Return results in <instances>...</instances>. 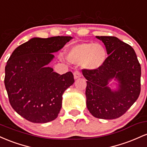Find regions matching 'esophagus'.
<instances>
[{
  "mask_svg": "<svg viewBox=\"0 0 147 147\" xmlns=\"http://www.w3.org/2000/svg\"><path fill=\"white\" fill-rule=\"evenodd\" d=\"M74 78H75V79H78V78L81 77V74H80V72L75 71L74 73Z\"/></svg>",
  "mask_w": 147,
  "mask_h": 147,
  "instance_id": "obj_1",
  "label": "esophagus"
}]
</instances>
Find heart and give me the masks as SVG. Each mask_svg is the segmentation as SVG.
<instances>
[{
    "instance_id": "b5f03b06",
    "label": "heart",
    "mask_w": 147,
    "mask_h": 147,
    "mask_svg": "<svg viewBox=\"0 0 147 147\" xmlns=\"http://www.w3.org/2000/svg\"><path fill=\"white\" fill-rule=\"evenodd\" d=\"M66 57L73 64H80L89 70H97L105 62L107 51L100 44L81 43L72 46L68 49Z\"/></svg>"
}]
</instances>
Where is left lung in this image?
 Listing matches in <instances>:
<instances>
[{"label":"left lung","mask_w":147,"mask_h":147,"mask_svg":"<svg viewBox=\"0 0 147 147\" xmlns=\"http://www.w3.org/2000/svg\"><path fill=\"white\" fill-rule=\"evenodd\" d=\"M105 46L108 57L97 70L82 69L87 79L86 104L94 117H120L136 101L140 93L141 67L134 49L117 37L96 36ZM118 82L117 90L108 86L111 80Z\"/></svg>","instance_id":"1"}]
</instances>
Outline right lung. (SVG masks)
Masks as SVG:
<instances>
[{
  "label": "right lung",
  "mask_w": 147,
  "mask_h": 147,
  "mask_svg": "<svg viewBox=\"0 0 147 147\" xmlns=\"http://www.w3.org/2000/svg\"><path fill=\"white\" fill-rule=\"evenodd\" d=\"M69 36L34 37L13 51L5 66V85L12 108L32 123L55 119L62 94L73 85L71 71L60 74L48 67L57 52L71 39Z\"/></svg>",
  "instance_id": "1"
}]
</instances>
